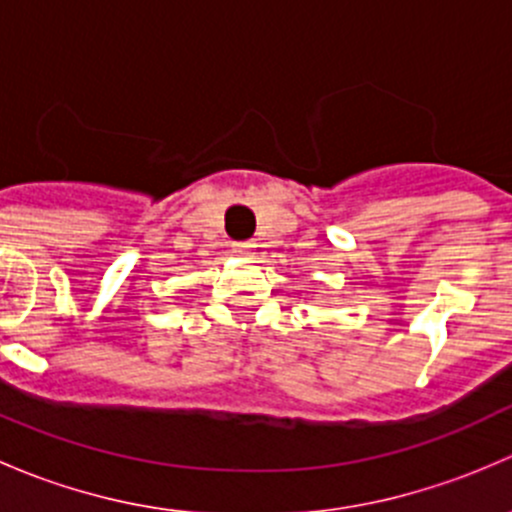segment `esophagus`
<instances>
[{"label": "esophagus", "mask_w": 512, "mask_h": 512, "mask_svg": "<svg viewBox=\"0 0 512 512\" xmlns=\"http://www.w3.org/2000/svg\"><path fill=\"white\" fill-rule=\"evenodd\" d=\"M252 250H255V242H235V245H232V252H235V255H252Z\"/></svg>", "instance_id": "esophagus-1"}]
</instances>
